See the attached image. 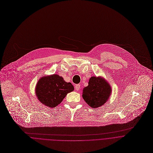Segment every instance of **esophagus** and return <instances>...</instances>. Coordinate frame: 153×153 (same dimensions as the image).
I'll return each instance as SVG.
<instances>
[{
    "label": "esophagus",
    "mask_w": 153,
    "mask_h": 153,
    "mask_svg": "<svg viewBox=\"0 0 153 153\" xmlns=\"http://www.w3.org/2000/svg\"><path fill=\"white\" fill-rule=\"evenodd\" d=\"M80 88H81V87H80L79 84H76L75 86V88L76 90H79L80 89Z\"/></svg>",
    "instance_id": "34e87169"
}]
</instances>
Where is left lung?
I'll list each match as a JSON object with an SVG mask.
<instances>
[{
  "instance_id": "obj_1",
  "label": "left lung",
  "mask_w": 153,
  "mask_h": 153,
  "mask_svg": "<svg viewBox=\"0 0 153 153\" xmlns=\"http://www.w3.org/2000/svg\"><path fill=\"white\" fill-rule=\"evenodd\" d=\"M111 92L110 85L104 78L92 76L89 79L88 86L84 87L82 96L90 107L98 108L108 101Z\"/></svg>"
}]
</instances>
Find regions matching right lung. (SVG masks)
I'll list each match as a JSON object with an SVG mask.
<instances>
[{
    "instance_id": "right-lung-1",
    "label": "right lung",
    "mask_w": 153,
    "mask_h": 153,
    "mask_svg": "<svg viewBox=\"0 0 153 153\" xmlns=\"http://www.w3.org/2000/svg\"><path fill=\"white\" fill-rule=\"evenodd\" d=\"M74 90L71 82L56 74L42 76L37 82L36 94L39 101L47 107L53 108L62 102L67 94Z\"/></svg>"
}]
</instances>
